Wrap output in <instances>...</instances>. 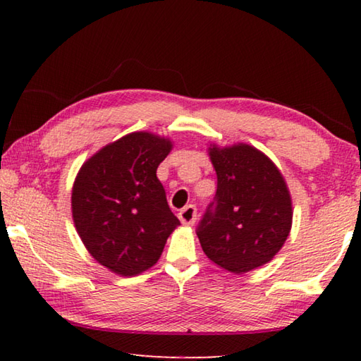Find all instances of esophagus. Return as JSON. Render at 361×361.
<instances>
[{
	"label": "esophagus",
	"mask_w": 361,
	"mask_h": 361,
	"mask_svg": "<svg viewBox=\"0 0 361 361\" xmlns=\"http://www.w3.org/2000/svg\"><path fill=\"white\" fill-rule=\"evenodd\" d=\"M178 218L183 224L192 226L195 223V219H197V209H195L194 205H186L185 209L178 213Z\"/></svg>",
	"instance_id": "obj_1"
}]
</instances>
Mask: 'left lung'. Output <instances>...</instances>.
<instances>
[{"label": "left lung", "instance_id": "1", "mask_svg": "<svg viewBox=\"0 0 361 361\" xmlns=\"http://www.w3.org/2000/svg\"><path fill=\"white\" fill-rule=\"evenodd\" d=\"M209 156L216 195L197 237L207 258L240 276L267 264L283 247L293 223L291 195L279 167L252 145L213 143Z\"/></svg>", "mask_w": 361, "mask_h": 361}]
</instances>
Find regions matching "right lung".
Wrapping results in <instances>:
<instances>
[{
	"mask_svg": "<svg viewBox=\"0 0 361 361\" xmlns=\"http://www.w3.org/2000/svg\"><path fill=\"white\" fill-rule=\"evenodd\" d=\"M172 148L167 137L129 133L89 157L73 183L78 234L92 258L118 276L154 266L180 224L156 176Z\"/></svg>",
	"mask_w": 361,
	"mask_h": 361,
	"instance_id": "1",
	"label": "right lung"
}]
</instances>
